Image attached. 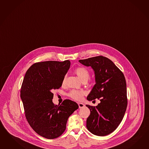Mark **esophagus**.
<instances>
[{
    "instance_id": "esophagus-1",
    "label": "esophagus",
    "mask_w": 149,
    "mask_h": 149,
    "mask_svg": "<svg viewBox=\"0 0 149 149\" xmlns=\"http://www.w3.org/2000/svg\"><path fill=\"white\" fill-rule=\"evenodd\" d=\"M78 105H79V109H82V108L84 107L85 106V105L84 104H82V103H78Z\"/></svg>"
}]
</instances>
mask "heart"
I'll return each instance as SVG.
<instances>
[{
  "mask_svg": "<svg viewBox=\"0 0 149 149\" xmlns=\"http://www.w3.org/2000/svg\"><path fill=\"white\" fill-rule=\"evenodd\" d=\"M74 72L77 74V77H79L83 82H87L90 77V72L88 69L85 68L84 67H79L75 69ZM67 76H64L62 82V85H64L66 82ZM85 93L83 91H80L77 89H72L68 93V96L73 100L77 101H80L82 99L84 95H85Z\"/></svg>",
  "mask_w": 149,
  "mask_h": 149,
  "instance_id": "1",
  "label": "heart"
}]
</instances>
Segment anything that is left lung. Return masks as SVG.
<instances>
[{"label": "left lung", "instance_id": "obj_1", "mask_svg": "<svg viewBox=\"0 0 149 149\" xmlns=\"http://www.w3.org/2000/svg\"><path fill=\"white\" fill-rule=\"evenodd\" d=\"M79 61L86 66H91L95 72L96 84L87 97V100L97 99L100 101L97 106L86 105L91 111L87 119V128L96 136L108 135L120 124L127 108L124 75L106 57L98 56Z\"/></svg>", "mask_w": 149, "mask_h": 149}]
</instances>
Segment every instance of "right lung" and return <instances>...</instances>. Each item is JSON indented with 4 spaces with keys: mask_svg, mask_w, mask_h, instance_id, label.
I'll return each mask as SVG.
<instances>
[{
    "mask_svg": "<svg viewBox=\"0 0 149 149\" xmlns=\"http://www.w3.org/2000/svg\"><path fill=\"white\" fill-rule=\"evenodd\" d=\"M70 65L69 60L36 62L26 72L22 85L20 97L26 119L37 134L47 139L60 136L69 117L79 108L69 99L59 105L52 102V92L61 87Z\"/></svg>",
    "mask_w": 149,
    "mask_h": 149,
    "instance_id": "add662e5",
    "label": "right lung"
}]
</instances>
